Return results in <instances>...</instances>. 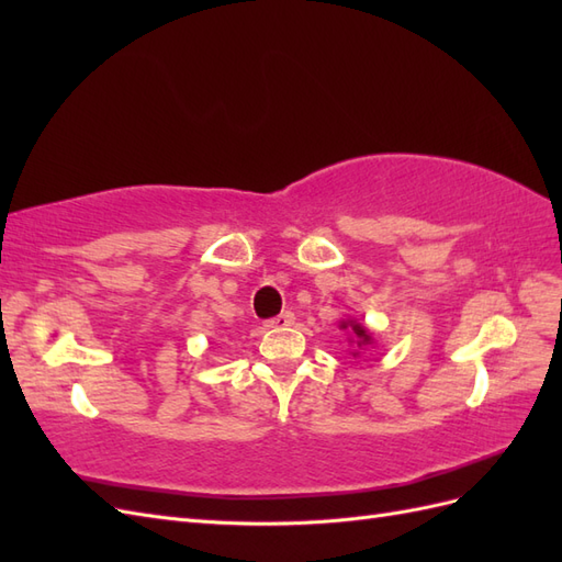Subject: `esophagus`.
I'll list each match as a JSON object with an SVG mask.
<instances>
[{
  "label": "esophagus",
  "instance_id": "esophagus-1",
  "mask_svg": "<svg viewBox=\"0 0 562 562\" xmlns=\"http://www.w3.org/2000/svg\"><path fill=\"white\" fill-rule=\"evenodd\" d=\"M293 323H295V314L293 312H283L277 318L267 321V328H288V326H293Z\"/></svg>",
  "mask_w": 562,
  "mask_h": 562
}]
</instances>
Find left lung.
Returning <instances> with one entry per match:
<instances>
[{"mask_svg":"<svg viewBox=\"0 0 562 562\" xmlns=\"http://www.w3.org/2000/svg\"><path fill=\"white\" fill-rule=\"evenodd\" d=\"M337 328L349 335L347 342H349V347H351L349 353L353 356V359L361 353V349H366V347H370V345H375V333H372V330L366 326V323L356 321V318H351V316L339 318Z\"/></svg>","mask_w":562,"mask_h":562,"instance_id":"8db88e82","label":"left lung"}]
</instances>
